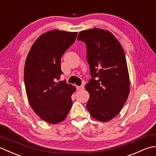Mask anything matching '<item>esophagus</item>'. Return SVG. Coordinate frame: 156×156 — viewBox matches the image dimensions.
Here are the masks:
<instances>
[{
    "label": "esophagus",
    "mask_w": 156,
    "mask_h": 156,
    "mask_svg": "<svg viewBox=\"0 0 156 156\" xmlns=\"http://www.w3.org/2000/svg\"><path fill=\"white\" fill-rule=\"evenodd\" d=\"M84 88L83 86H80V87H77V90H83Z\"/></svg>",
    "instance_id": "1"
}]
</instances>
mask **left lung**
I'll return each instance as SVG.
<instances>
[{
    "label": "left lung",
    "mask_w": 156,
    "mask_h": 156,
    "mask_svg": "<svg viewBox=\"0 0 156 156\" xmlns=\"http://www.w3.org/2000/svg\"><path fill=\"white\" fill-rule=\"evenodd\" d=\"M78 40L87 45L92 76L85 85L90 95L87 108L96 120L109 121L120 112L130 92L124 50L112 33L99 28L80 31Z\"/></svg>",
    "instance_id": "obj_1"
}]
</instances>
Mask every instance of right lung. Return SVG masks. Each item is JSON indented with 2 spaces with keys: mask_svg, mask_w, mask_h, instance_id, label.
I'll list each match as a JSON object with an SVG mask.
<instances>
[{
  "mask_svg": "<svg viewBox=\"0 0 156 156\" xmlns=\"http://www.w3.org/2000/svg\"><path fill=\"white\" fill-rule=\"evenodd\" d=\"M77 32L49 31L31 46L25 61L24 81L33 110L50 124L62 122L72 105L71 97L76 88L58 81L63 74L62 55L76 40Z\"/></svg>",
  "mask_w": 156,
  "mask_h": 156,
  "instance_id": "1",
  "label": "right lung"
}]
</instances>
